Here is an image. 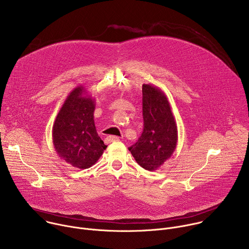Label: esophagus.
I'll return each instance as SVG.
<instances>
[{"label": "esophagus", "mask_w": 249, "mask_h": 249, "mask_svg": "<svg viewBox=\"0 0 249 249\" xmlns=\"http://www.w3.org/2000/svg\"><path fill=\"white\" fill-rule=\"evenodd\" d=\"M106 141H107L108 143H111V142L119 141V137H117V136H108L107 138H106Z\"/></svg>", "instance_id": "obj_1"}]
</instances>
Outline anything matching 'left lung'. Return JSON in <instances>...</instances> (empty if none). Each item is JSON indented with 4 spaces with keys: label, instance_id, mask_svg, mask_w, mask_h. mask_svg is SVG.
<instances>
[{
    "label": "left lung",
    "instance_id": "1",
    "mask_svg": "<svg viewBox=\"0 0 249 249\" xmlns=\"http://www.w3.org/2000/svg\"><path fill=\"white\" fill-rule=\"evenodd\" d=\"M144 129L138 142L129 148L137 163L154 171L175 151L177 126L167 96L153 85H143Z\"/></svg>",
    "mask_w": 249,
    "mask_h": 249
}]
</instances>
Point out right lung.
Here are the masks:
<instances>
[{
	"mask_svg": "<svg viewBox=\"0 0 249 249\" xmlns=\"http://www.w3.org/2000/svg\"><path fill=\"white\" fill-rule=\"evenodd\" d=\"M94 109V98L83 86L77 87L65 99L53 124L57 155L77 168L92 166L107 148L96 132Z\"/></svg>",
	"mask_w": 249,
	"mask_h": 249,
	"instance_id": "1",
	"label": "right lung"
}]
</instances>
